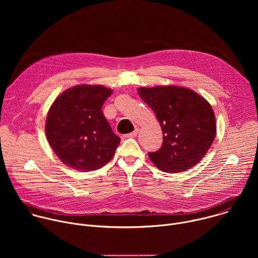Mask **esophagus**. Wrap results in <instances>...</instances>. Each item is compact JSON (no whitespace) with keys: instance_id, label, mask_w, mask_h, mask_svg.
Instances as JSON below:
<instances>
[{"instance_id":"esophagus-1","label":"esophagus","mask_w":258,"mask_h":258,"mask_svg":"<svg viewBox=\"0 0 258 258\" xmlns=\"http://www.w3.org/2000/svg\"><path fill=\"white\" fill-rule=\"evenodd\" d=\"M138 133H139V127H136V128H135V131H134L133 133L127 134V135H126V138H135V137H137Z\"/></svg>"}]
</instances>
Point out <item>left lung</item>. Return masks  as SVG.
<instances>
[{
  "label": "left lung",
  "mask_w": 258,
  "mask_h": 258,
  "mask_svg": "<svg viewBox=\"0 0 258 258\" xmlns=\"http://www.w3.org/2000/svg\"><path fill=\"white\" fill-rule=\"evenodd\" d=\"M138 92L156 114L163 134L161 148L148 153L151 161L170 173L196 165L207 153L216 134L210 104L194 91L180 87L140 88Z\"/></svg>",
  "instance_id": "left-lung-1"
}]
</instances>
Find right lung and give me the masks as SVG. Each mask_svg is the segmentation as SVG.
Here are the masks:
<instances>
[{"mask_svg": "<svg viewBox=\"0 0 258 258\" xmlns=\"http://www.w3.org/2000/svg\"><path fill=\"white\" fill-rule=\"evenodd\" d=\"M112 91L102 86H77L51 106L46 135L58 158L81 171L97 170L114 156L120 143L102 107Z\"/></svg>", "mask_w": 258, "mask_h": 258, "instance_id": "1", "label": "right lung"}]
</instances>
